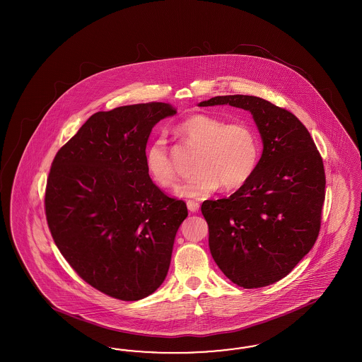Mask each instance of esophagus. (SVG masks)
<instances>
[{
    "label": "esophagus",
    "instance_id": "esophagus-1",
    "mask_svg": "<svg viewBox=\"0 0 362 362\" xmlns=\"http://www.w3.org/2000/svg\"><path fill=\"white\" fill-rule=\"evenodd\" d=\"M199 203L197 202H195V200H188L187 202V209H189L191 212H197L199 211Z\"/></svg>",
    "mask_w": 362,
    "mask_h": 362
}]
</instances>
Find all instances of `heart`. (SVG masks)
I'll return each instance as SVG.
<instances>
[{
  "instance_id": "1",
  "label": "heart",
  "mask_w": 362,
  "mask_h": 362,
  "mask_svg": "<svg viewBox=\"0 0 362 362\" xmlns=\"http://www.w3.org/2000/svg\"><path fill=\"white\" fill-rule=\"evenodd\" d=\"M175 132L189 146L199 148L194 165L197 174L177 188L180 197H207L220 185L224 189L244 186L260 162V138L245 122L227 123L209 114H194L180 122ZM144 163L156 185H175V165L165 139L158 138L147 147Z\"/></svg>"
}]
</instances>
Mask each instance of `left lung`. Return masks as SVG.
Segmentation results:
<instances>
[{"label": "left lung", "mask_w": 362, "mask_h": 362, "mask_svg": "<svg viewBox=\"0 0 362 362\" xmlns=\"http://www.w3.org/2000/svg\"><path fill=\"white\" fill-rule=\"evenodd\" d=\"M248 110L263 141L252 177L227 199L206 200L209 251L232 283L252 289L289 274L317 240L325 171L307 127L259 97L223 95L200 107Z\"/></svg>", "instance_id": "1"}]
</instances>
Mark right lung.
Instances as JSON below:
<instances>
[{
  "label": "right lung",
  "mask_w": 362,
  "mask_h": 362,
  "mask_svg": "<svg viewBox=\"0 0 362 362\" xmlns=\"http://www.w3.org/2000/svg\"><path fill=\"white\" fill-rule=\"evenodd\" d=\"M176 110L162 102L91 115L59 148L45 192L55 245L88 284L136 301L153 293L171 263L186 203L168 197L146 170L153 126Z\"/></svg>",
  "instance_id": "obj_1"
}]
</instances>
